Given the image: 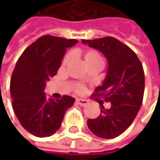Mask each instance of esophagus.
Returning <instances> with one entry per match:
<instances>
[{
	"label": "esophagus",
	"mask_w": 160,
	"mask_h": 160,
	"mask_svg": "<svg viewBox=\"0 0 160 160\" xmlns=\"http://www.w3.org/2000/svg\"><path fill=\"white\" fill-rule=\"evenodd\" d=\"M76 102H77V104H78V105H80V106H81V107H85V106H87V105L89 104V101H88V100L81 99V98L77 99V100H76Z\"/></svg>",
	"instance_id": "esophagus-1"
}]
</instances>
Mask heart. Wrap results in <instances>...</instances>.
<instances>
[{"label": "heart", "mask_w": 160, "mask_h": 160, "mask_svg": "<svg viewBox=\"0 0 160 160\" xmlns=\"http://www.w3.org/2000/svg\"><path fill=\"white\" fill-rule=\"evenodd\" d=\"M69 58H70V54H68L65 57V62H68L69 60ZM84 58H85V61L87 63V62H90V61H92V60H95V59H98V58H101V57L98 54V52H96L95 51H93V50H88L84 53ZM78 91L79 92L82 91V87H79L78 88Z\"/></svg>", "instance_id": "obj_1"}]
</instances>
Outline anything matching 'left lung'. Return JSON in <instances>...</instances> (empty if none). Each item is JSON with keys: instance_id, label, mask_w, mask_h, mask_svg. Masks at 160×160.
<instances>
[{"instance_id": "left-lung-1", "label": "left lung", "mask_w": 160, "mask_h": 160, "mask_svg": "<svg viewBox=\"0 0 160 160\" xmlns=\"http://www.w3.org/2000/svg\"><path fill=\"white\" fill-rule=\"evenodd\" d=\"M81 42L100 51L108 59L106 79L101 86L96 87L93 95L111 103L109 109L99 103L100 116L88 119L87 125L94 135L113 139L131 126L142 106L144 91L143 65L132 49L113 37Z\"/></svg>"}]
</instances>
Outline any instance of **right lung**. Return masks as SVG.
Listing matches in <instances>:
<instances>
[{"mask_svg":"<svg viewBox=\"0 0 160 160\" xmlns=\"http://www.w3.org/2000/svg\"><path fill=\"white\" fill-rule=\"evenodd\" d=\"M77 42L74 39L44 35L26 49L16 62L10 82L13 109L23 128L37 137L52 135L75 102L68 95L61 100L47 98L44 89L46 81L56 75L67 48Z\"/></svg>","mask_w":160,"mask_h":160,"instance_id":"1","label":"right lung"}]
</instances>
